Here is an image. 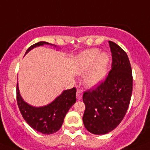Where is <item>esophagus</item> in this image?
Returning a JSON list of instances; mask_svg holds the SVG:
<instances>
[{
  "instance_id": "esophagus-1",
  "label": "esophagus",
  "mask_w": 150,
  "mask_h": 150,
  "mask_svg": "<svg viewBox=\"0 0 150 150\" xmlns=\"http://www.w3.org/2000/svg\"><path fill=\"white\" fill-rule=\"evenodd\" d=\"M82 97H83L82 90H77V91H76V99H77L78 100H80L82 99Z\"/></svg>"
}]
</instances>
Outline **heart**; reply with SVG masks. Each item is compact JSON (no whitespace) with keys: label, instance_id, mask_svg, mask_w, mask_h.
I'll return each instance as SVG.
<instances>
[{"label":"heart","instance_id":"obj_1","mask_svg":"<svg viewBox=\"0 0 150 150\" xmlns=\"http://www.w3.org/2000/svg\"><path fill=\"white\" fill-rule=\"evenodd\" d=\"M110 58L105 52L92 48L80 53L76 59V70L80 74L88 70L84 76V82L90 87L97 86L104 80L107 73Z\"/></svg>","mask_w":150,"mask_h":150}]
</instances>
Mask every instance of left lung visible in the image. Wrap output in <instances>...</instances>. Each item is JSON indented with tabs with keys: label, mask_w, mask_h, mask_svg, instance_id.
<instances>
[{
	"label": "left lung",
	"mask_w": 150,
	"mask_h": 150,
	"mask_svg": "<svg viewBox=\"0 0 150 150\" xmlns=\"http://www.w3.org/2000/svg\"><path fill=\"white\" fill-rule=\"evenodd\" d=\"M109 44L112 69L104 82L83 96L86 106L83 117L84 127L96 135L110 133L120 123L133 91L132 69L127 53L113 42L109 41Z\"/></svg>",
	"instance_id": "left-lung-1"
}]
</instances>
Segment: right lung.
Masks as SVG:
<instances>
[{"label":"right lung","instance_id":"1","mask_svg":"<svg viewBox=\"0 0 150 150\" xmlns=\"http://www.w3.org/2000/svg\"><path fill=\"white\" fill-rule=\"evenodd\" d=\"M44 45L57 46L47 42L40 41L28 48L25 55L33 48ZM76 88L64 90L51 103L43 106H33L25 102L20 93L18 83L17 85V102L24 120L39 133L53 134L62 127L64 117L70 107L76 103Z\"/></svg>","mask_w":150,"mask_h":150}]
</instances>
